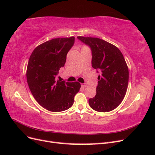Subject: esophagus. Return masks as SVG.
I'll use <instances>...</instances> for the list:
<instances>
[{
	"label": "esophagus",
	"mask_w": 155,
	"mask_h": 155,
	"mask_svg": "<svg viewBox=\"0 0 155 155\" xmlns=\"http://www.w3.org/2000/svg\"><path fill=\"white\" fill-rule=\"evenodd\" d=\"M88 85H87V84H85V83H82L81 84V87H87Z\"/></svg>",
	"instance_id": "1"
}]
</instances>
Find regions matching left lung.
I'll use <instances>...</instances> for the list:
<instances>
[{
  "instance_id": "1",
  "label": "left lung",
  "mask_w": 155,
  "mask_h": 155,
  "mask_svg": "<svg viewBox=\"0 0 155 155\" xmlns=\"http://www.w3.org/2000/svg\"><path fill=\"white\" fill-rule=\"evenodd\" d=\"M78 39L90 46L92 66L101 73L96 94L88 100L89 105L97 112L114 110L123 101L128 87L129 69L123 54L114 45L97 37Z\"/></svg>"
}]
</instances>
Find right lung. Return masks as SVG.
I'll use <instances>...</instances> for the list:
<instances>
[{"instance_id": "1", "label": "right lung", "mask_w": 155, "mask_h": 155, "mask_svg": "<svg viewBox=\"0 0 155 155\" xmlns=\"http://www.w3.org/2000/svg\"><path fill=\"white\" fill-rule=\"evenodd\" d=\"M74 37L55 38L39 45L31 53L26 70L30 90L38 104L46 110L61 112L74 104L81 84L56 80L67 55L74 44Z\"/></svg>"}]
</instances>
